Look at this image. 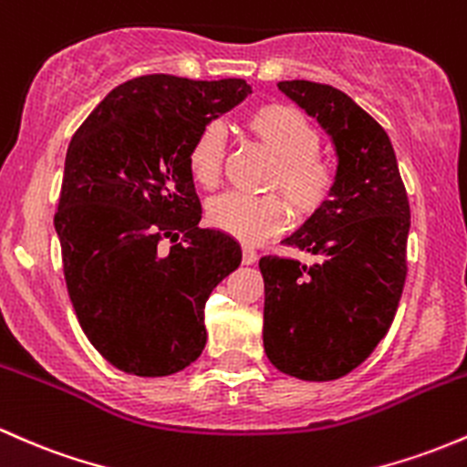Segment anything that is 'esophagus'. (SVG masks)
Returning <instances> with one entry per match:
<instances>
[{
  "label": "esophagus",
  "mask_w": 467,
  "mask_h": 467,
  "mask_svg": "<svg viewBox=\"0 0 467 467\" xmlns=\"http://www.w3.org/2000/svg\"><path fill=\"white\" fill-rule=\"evenodd\" d=\"M258 260V254L252 247H243V265H254Z\"/></svg>",
  "instance_id": "obj_1"
}]
</instances>
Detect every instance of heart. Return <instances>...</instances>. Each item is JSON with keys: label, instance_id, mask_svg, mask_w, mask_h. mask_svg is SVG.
Instances as JSON below:
<instances>
[{"label": "heart", "instance_id": "heart-1", "mask_svg": "<svg viewBox=\"0 0 467 467\" xmlns=\"http://www.w3.org/2000/svg\"><path fill=\"white\" fill-rule=\"evenodd\" d=\"M247 131L275 158L269 189L289 200L296 215L309 218L327 204L334 192V171L318 158L320 135L305 113L289 104H263L247 118ZM189 171L204 189L218 184L224 162V138L218 124H207L189 149ZM207 223L240 243H260L283 232L289 207L280 195L224 193L207 204Z\"/></svg>", "mask_w": 467, "mask_h": 467}]
</instances>
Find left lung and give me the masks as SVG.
<instances>
[{"label": "left lung", "mask_w": 467, "mask_h": 467, "mask_svg": "<svg viewBox=\"0 0 467 467\" xmlns=\"http://www.w3.org/2000/svg\"><path fill=\"white\" fill-rule=\"evenodd\" d=\"M278 88L332 138V198L285 244L314 265L265 255V354L300 380H334L358 368L392 325L403 294L410 202L388 133L349 95L307 79Z\"/></svg>", "instance_id": "left-lung-1"}]
</instances>
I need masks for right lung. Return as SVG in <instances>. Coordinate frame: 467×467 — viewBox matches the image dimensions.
<instances>
[{"label":"right lung","mask_w":467,"mask_h":467,"mask_svg":"<svg viewBox=\"0 0 467 467\" xmlns=\"http://www.w3.org/2000/svg\"><path fill=\"white\" fill-rule=\"evenodd\" d=\"M249 93L244 79L142 75L115 87L68 144L55 213L64 278L79 327L122 372L175 374L207 345L204 303L243 252L198 227L187 160L198 133Z\"/></svg>","instance_id":"right-lung-1"}]
</instances>
